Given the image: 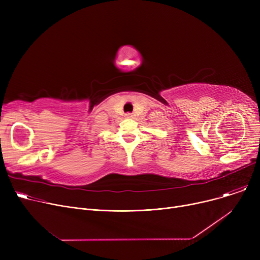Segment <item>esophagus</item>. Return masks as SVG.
Returning <instances> with one entry per match:
<instances>
[{"label":"esophagus","mask_w":260,"mask_h":260,"mask_svg":"<svg viewBox=\"0 0 260 260\" xmlns=\"http://www.w3.org/2000/svg\"><path fill=\"white\" fill-rule=\"evenodd\" d=\"M125 117H126V118H132V117H133V115H132V114H129V113H127V114L125 115Z\"/></svg>","instance_id":"obj_1"}]
</instances>
